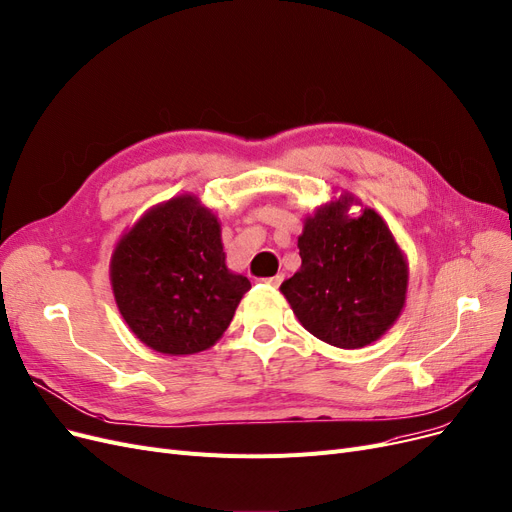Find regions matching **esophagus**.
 <instances>
[{"instance_id": "34e87169", "label": "esophagus", "mask_w": 512, "mask_h": 512, "mask_svg": "<svg viewBox=\"0 0 512 512\" xmlns=\"http://www.w3.org/2000/svg\"><path fill=\"white\" fill-rule=\"evenodd\" d=\"M282 280H284V278H282L280 274H276V276H272V278H263L261 282H263V284H268V286H272V288H278V286L282 284Z\"/></svg>"}]
</instances>
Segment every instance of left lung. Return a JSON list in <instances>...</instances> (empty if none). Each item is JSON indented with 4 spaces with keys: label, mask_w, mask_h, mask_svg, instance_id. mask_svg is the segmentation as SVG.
Listing matches in <instances>:
<instances>
[{
    "label": "left lung",
    "mask_w": 512,
    "mask_h": 512,
    "mask_svg": "<svg viewBox=\"0 0 512 512\" xmlns=\"http://www.w3.org/2000/svg\"><path fill=\"white\" fill-rule=\"evenodd\" d=\"M353 201L341 194L305 219L297 242L301 268L280 286L303 328L341 349L383 337L408 291V263L389 226L368 207L347 215Z\"/></svg>",
    "instance_id": "obj_1"
}]
</instances>
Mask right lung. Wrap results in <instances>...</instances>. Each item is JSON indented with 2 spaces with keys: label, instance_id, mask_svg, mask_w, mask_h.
Listing matches in <instances>:
<instances>
[{
  "label": "right lung",
  "instance_id": "add662e5",
  "mask_svg": "<svg viewBox=\"0 0 512 512\" xmlns=\"http://www.w3.org/2000/svg\"><path fill=\"white\" fill-rule=\"evenodd\" d=\"M110 282L133 335L167 355L215 345L251 288L228 270L219 221L192 194L152 207L123 234Z\"/></svg>",
  "mask_w": 512,
  "mask_h": 512
}]
</instances>
